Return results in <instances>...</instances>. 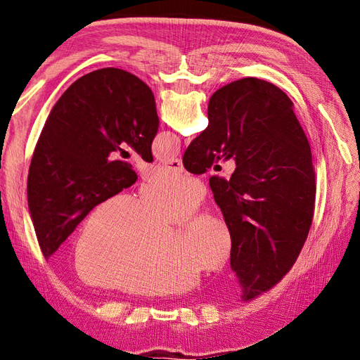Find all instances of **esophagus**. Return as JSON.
<instances>
[{
  "label": "esophagus",
  "instance_id": "34e87169",
  "mask_svg": "<svg viewBox=\"0 0 360 360\" xmlns=\"http://www.w3.org/2000/svg\"><path fill=\"white\" fill-rule=\"evenodd\" d=\"M165 167L171 171H176V172H181L183 171V163H181V159L180 158H172V159H168L165 162Z\"/></svg>",
  "mask_w": 360,
  "mask_h": 360
}]
</instances>
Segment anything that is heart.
Segmentation results:
<instances>
[{
  "label": "heart",
  "instance_id": "heart-1",
  "mask_svg": "<svg viewBox=\"0 0 360 360\" xmlns=\"http://www.w3.org/2000/svg\"><path fill=\"white\" fill-rule=\"evenodd\" d=\"M202 195L200 181L162 171L135 201L118 193L97 204L75 243V269L81 279L129 294L163 296L193 287L198 271L221 269L231 238L213 216L195 217L169 243L165 224L193 213Z\"/></svg>",
  "mask_w": 360,
  "mask_h": 360
}]
</instances>
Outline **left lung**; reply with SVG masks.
<instances>
[{"instance_id": "8db88e82", "label": "left lung", "mask_w": 360, "mask_h": 360, "mask_svg": "<svg viewBox=\"0 0 360 360\" xmlns=\"http://www.w3.org/2000/svg\"><path fill=\"white\" fill-rule=\"evenodd\" d=\"M159 117L155 96L122 69L94 70L64 91L43 127L28 171V207L46 259L103 200L138 176L110 155L127 143L153 162Z\"/></svg>"}]
</instances>
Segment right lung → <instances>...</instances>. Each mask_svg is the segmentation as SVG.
I'll list each match as a JSON object with an SVG mask.
<instances>
[{"label":"right lung","instance_id":"1","mask_svg":"<svg viewBox=\"0 0 360 360\" xmlns=\"http://www.w3.org/2000/svg\"><path fill=\"white\" fill-rule=\"evenodd\" d=\"M209 126L183 155L202 174L214 159H234L230 179H210L231 236V270L250 300L282 279L312 224L315 172L311 147L290 97L276 85L243 78L217 90Z\"/></svg>","mask_w":360,"mask_h":360}]
</instances>
